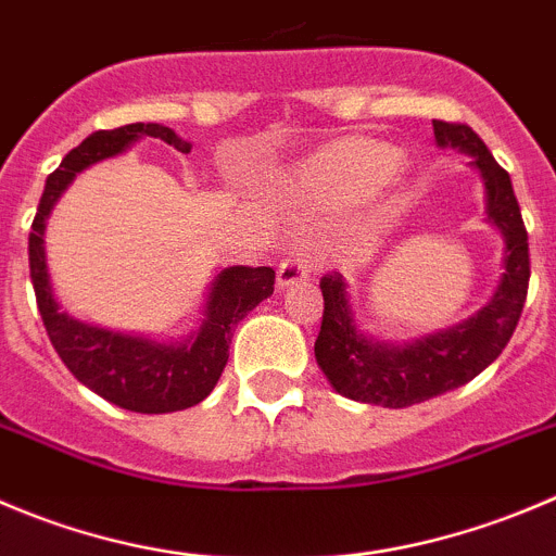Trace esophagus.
Masks as SVG:
<instances>
[{"instance_id": "obj_1", "label": "esophagus", "mask_w": 556, "mask_h": 556, "mask_svg": "<svg viewBox=\"0 0 556 556\" xmlns=\"http://www.w3.org/2000/svg\"><path fill=\"white\" fill-rule=\"evenodd\" d=\"M311 273L308 267V258L303 256V253H292V256H287L281 262V267H278V287L287 289V287H294V283L305 281Z\"/></svg>"}]
</instances>
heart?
Wrapping results in <instances>:
<instances>
[{"label": "heart", "mask_w": 556, "mask_h": 556, "mask_svg": "<svg viewBox=\"0 0 556 556\" xmlns=\"http://www.w3.org/2000/svg\"><path fill=\"white\" fill-rule=\"evenodd\" d=\"M399 152L379 141H343L308 163L305 179L338 202H363L390 182Z\"/></svg>", "instance_id": "b5f03b06"}]
</instances>
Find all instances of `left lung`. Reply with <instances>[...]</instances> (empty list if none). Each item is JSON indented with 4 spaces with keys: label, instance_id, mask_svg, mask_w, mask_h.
Returning a JSON list of instances; mask_svg holds the SVG:
<instances>
[{
    "label": "left lung",
    "instance_id": "8db88e82",
    "mask_svg": "<svg viewBox=\"0 0 556 556\" xmlns=\"http://www.w3.org/2000/svg\"><path fill=\"white\" fill-rule=\"evenodd\" d=\"M433 136L440 147L467 152L483 177L485 218L505 240L500 287L494 298L462 325L395 346L374 341L357 330L343 275H325L319 281L325 314L314 343L316 363L338 393L363 404L404 409L462 388L500 357L525 308L530 287V242L510 174L494 161L489 147L469 125L433 119Z\"/></svg>",
    "mask_w": 556,
    "mask_h": 556
}]
</instances>
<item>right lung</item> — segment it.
<instances>
[{
    "mask_svg": "<svg viewBox=\"0 0 556 556\" xmlns=\"http://www.w3.org/2000/svg\"><path fill=\"white\" fill-rule=\"evenodd\" d=\"M141 136H152L172 144L174 150L190 152L188 141L157 123H134L114 130H98L84 139L76 150L62 157L60 168L46 179L40 207L29 231V275L46 332L73 377L100 399L123 409L163 415V412L195 406L213 393L229 361L235 327L273 294L275 269L242 267V264L220 269L210 287L202 327L179 343L123 336V332L84 325L60 311L49 281V264H46V220L78 172L103 157L119 155Z\"/></svg>",
    "mask_w": 556,
    "mask_h": 556,
    "instance_id": "1",
    "label": "right lung"
}]
</instances>
